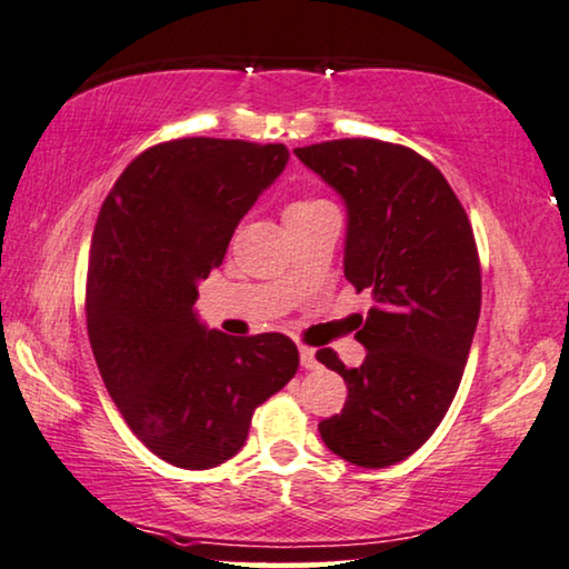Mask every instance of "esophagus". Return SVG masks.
I'll return each instance as SVG.
<instances>
[{"mask_svg": "<svg viewBox=\"0 0 569 569\" xmlns=\"http://www.w3.org/2000/svg\"><path fill=\"white\" fill-rule=\"evenodd\" d=\"M299 358H301V366L307 368V371H311V368H317V356H315V348H309V346H301V348H299Z\"/></svg>", "mask_w": 569, "mask_h": 569, "instance_id": "34e87169", "label": "esophagus"}]
</instances>
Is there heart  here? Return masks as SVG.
<instances>
[{
	"instance_id": "b5f03b06",
	"label": "heart",
	"mask_w": 569,
	"mask_h": 569,
	"mask_svg": "<svg viewBox=\"0 0 569 569\" xmlns=\"http://www.w3.org/2000/svg\"><path fill=\"white\" fill-rule=\"evenodd\" d=\"M327 201H322V198H301V201H293L291 206L286 208V213L291 211H307V208H315V206H325Z\"/></svg>"
}]
</instances>
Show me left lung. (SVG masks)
Instances as JSON below:
<instances>
[{"instance_id": "1", "label": "left lung", "mask_w": 569, "mask_h": 569, "mask_svg": "<svg viewBox=\"0 0 569 569\" xmlns=\"http://www.w3.org/2000/svg\"><path fill=\"white\" fill-rule=\"evenodd\" d=\"M293 154L346 201V278L373 296L356 332L368 350L361 366L317 350L348 383L346 407L319 422V436L356 467H391L433 436L461 383L482 307L475 231L441 170L418 151L335 139Z\"/></svg>"}]
</instances>
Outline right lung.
<instances>
[{"label": "right lung", "instance_id": "right-lung-1", "mask_svg": "<svg viewBox=\"0 0 569 569\" xmlns=\"http://www.w3.org/2000/svg\"><path fill=\"white\" fill-rule=\"evenodd\" d=\"M283 143L174 139L141 151L100 208L87 270V335L128 428L159 459L211 469L244 446L254 407L281 391L299 350L281 332L206 330L198 281L283 172Z\"/></svg>", "mask_w": 569, "mask_h": 569}]
</instances>
